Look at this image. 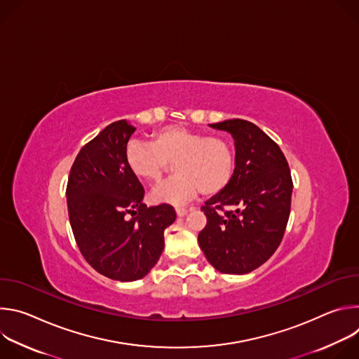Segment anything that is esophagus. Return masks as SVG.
<instances>
[{
  "instance_id": "esophagus-1",
  "label": "esophagus",
  "mask_w": 359,
  "mask_h": 359,
  "mask_svg": "<svg viewBox=\"0 0 359 359\" xmlns=\"http://www.w3.org/2000/svg\"><path fill=\"white\" fill-rule=\"evenodd\" d=\"M176 215H177L179 217H184V216L187 215V210H186L184 208H176Z\"/></svg>"
}]
</instances>
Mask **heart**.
<instances>
[{
	"label": "heart",
	"instance_id": "obj_1",
	"mask_svg": "<svg viewBox=\"0 0 359 359\" xmlns=\"http://www.w3.org/2000/svg\"><path fill=\"white\" fill-rule=\"evenodd\" d=\"M125 163L146 183L159 182L173 163L176 175L153 189L150 200L179 206L198 190L203 196L224 190L236 170V151L227 137L169 125L153 133L150 143L130 140L125 147Z\"/></svg>",
	"mask_w": 359,
	"mask_h": 359
}]
</instances>
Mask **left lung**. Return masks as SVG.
I'll return each mask as SVG.
<instances>
[{"label":"left lung","mask_w":359,"mask_h":359,"mask_svg":"<svg viewBox=\"0 0 359 359\" xmlns=\"http://www.w3.org/2000/svg\"><path fill=\"white\" fill-rule=\"evenodd\" d=\"M234 139L236 170L229 186L201 212L208 224L198 245L224 274H247L278 248L290 217L292 179L280 146L259 126L243 119L210 125Z\"/></svg>","instance_id":"obj_1"}]
</instances>
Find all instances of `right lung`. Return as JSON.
I'll return each instance as SVG.
<instances>
[{"instance_id":"add662e5","label":"right lung","mask_w":359,"mask_h":359,"mask_svg":"<svg viewBox=\"0 0 359 359\" xmlns=\"http://www.w3.org/2000/svg\"><path fill=\"white\" fill-rule=\"evenodd\" d=\"M135 130L125 119L108 125L79 150L67 186L69 223L85 260L99 274L123 283L155 267L165 229L176 220L170 204L142 203L144 189L125 163Z\"/></svg>"}]
</instances>
